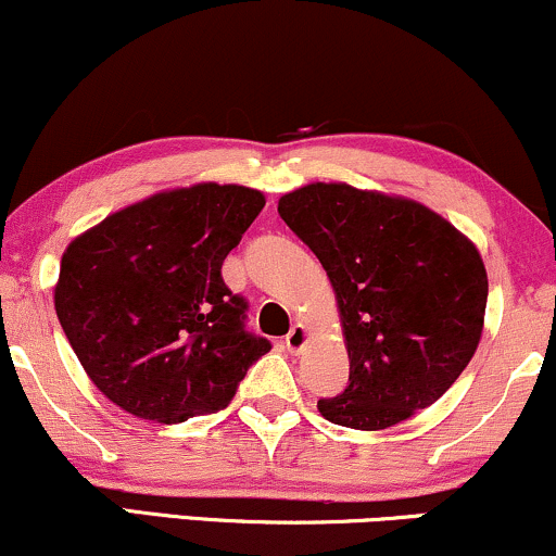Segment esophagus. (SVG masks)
<instances>
[{
  "label": "esophagus",
  "mask_w": 556,
  "mask_h": 556,
  "mask_svg": "<svg viewBox=\"0 0 556 556\" xmlns=\"http://www.w3.org/2000/svg\"><path fill=\"white\" fill-rule=\"evenodd\" d=\"M283 343H286V349L291 351V354H302L304 345L309 343V330H306L304 325H293Z\"/></svg>",
  "instance_id": "1"
}]
</instances>
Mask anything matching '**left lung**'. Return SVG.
<instances>
[{
    "mask_svg": "<svg viewBox=\"0 0 556 556\" xmlns=\"http://www.w3.org/2000/svg\"><path fill=\"white\" fill-rule=\"evenodd\" d=\"M317 254L341 312L349 384L317 401L351 429H388L432 406L468 367L486 312L471 239L416 200L315 181L278 200Z\"/></svg>",
    "mask_w": 556,
    "mask_h": 556,
    "instance_id": "obj_1",
    "label": "left lung"
}]
</instances>
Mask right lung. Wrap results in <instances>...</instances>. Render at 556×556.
Returning <instances> with one entry per match:
<instances>
[{
  "label": "right lung",
  "instance_id": "1",
  "mask_svg": "<svg viewBox=\"0 0 556 556\" xmlns=\"http://www.w3.org/2000/svg\"><path fill=\"white\" fill-rule=\"evenodd\" d=\"M263 192L202 181L111 213L62 254L56 317L83 369L137 419L179 424L226 408L270 351L220 265Z\"/></svg>",
  "mask_w": 556,
  "mask_h": 556
}]
</instances>
